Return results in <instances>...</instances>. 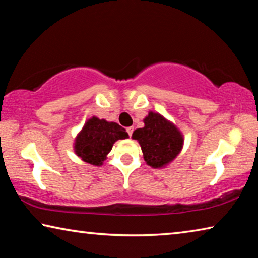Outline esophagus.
<instances>
[{
	"instance_id": "obj_1",
	"label": "esophagus",
	"mask_w": 258,
	"mask_h": 258,
	"mask_svg": "<svg viewBox=\"0 0 258 258\" xmlns=\"http://www.w3.org/2000/svg\"><path fill=\"white\" fill-rule=\"evenodd\" d=\"M133 131H134V127H133V126H131V127H127V133H128L130 137H132Z\"/></svg>"
}]
</instances>
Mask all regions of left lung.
I'll return each instance as SVG.
<instances>
[{
  "mask_svg": "<svg viewBox=\"0 0 258 258\" xmlns=\"http://www.w3.org/2000/svg\"><path fill=\"white\" fill-rule=\"evenodd\" d=\"M145 127L137 128L132 139L139 142L147 165L163 168L180 154L184 138L172 121L158 112L149 111L143 119Z\"/></svg>",
  "mask_w": 258,
  "mask_h": 258,
  "instance_id": "8db88e82",
  "label": "left lung"
}]
</instances>
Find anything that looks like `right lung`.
<instances>
[{
	"mask_svg": "<svg viewBox=\"0 0 258 258\" xmlns=\"http://www.w3.org/2000/svg\"><path fill=\"white\" fill-rule=\"evenodd\" d=\"M124 127L115 121H107L91 117L85 121L81 132L76 135L74 151L83 161L93 166H101L118 140L127 139Z\"/></svg>",
	"mask_w": 258,
	"mask_h": 258,
	"instance_id": "1",
	"label": "right lung"
}]
</instances>
